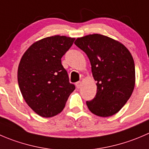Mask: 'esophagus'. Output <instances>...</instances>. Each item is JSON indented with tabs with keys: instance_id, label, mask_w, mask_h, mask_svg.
Masks as SVG:
<instances>
[{
	"instance_id": "obj_1",
	"label": "esophagus",
	"mask_w": 149,
	"mask_h": 149,
	"mask_svg": "<svg viewBox=\"0 0 149 149\" xmlns=\"http://www.w3.org/2000/svg\"><path fill=\"white\" fill-rule=\"evenodd\" d=\"M75 85H76V87L77 88H80L81 85H82V83H81V82H77L76 83H75Z\"/></svg>"
}]
</instances>
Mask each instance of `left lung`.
Here are the masks:
<instances>
[{"label": "left lung", "instance_id": "left-lung-1", "mask_svg": "<svg viewBox=\"0 0 149 149\" xmlns=\"http://www.w3.org/2000/svg\"><path fill=\"white\" fill-rule=\"evenodd\" d=\"M74 44L88 56L97 82L95 98L86 101L88 109L99 117L114 115L124 107L135 87L132 55L121 42L100 34L78 38Z\"/></svg>", "mask_w": 149, "mask_h": 149}]
</instances>
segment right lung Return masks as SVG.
Listing matches in <instances>:
<instances>
[{
  "label": "right lung",
  "mask_w": 149,
  "mask_h": 149,
  "mask_svg": "<svg viewBox=\"0 0 149 149\" xmlns=\"http://www.w3.org/2000/svg\"><path fill=\"white\" fill-rule=\"evenodd\" d=\"M74 40L48 37L32 44L22 57L17 74L20 91L28 106L41 117L59 114L74 91L61 59Z\"/></svg>",
  "instance_id": "add662e5"
}]
</instances>
